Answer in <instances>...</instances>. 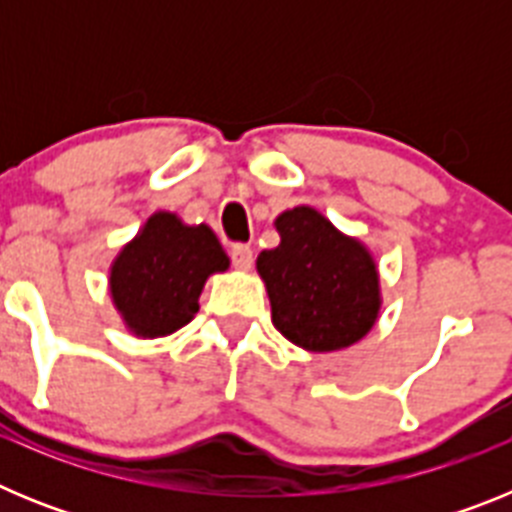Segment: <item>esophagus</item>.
Masks as SVG:
<instances>
[{
	"mask_svg": "<svg viewBox=\"0 0 512 512\" xmlns=\"http://www.w3.org/2000/svg\"><path fill=\"white\" fill-rule=\"evenodd\" d=\"M230 261H233L235 269H251L253 264V248L246 246V243H235L233 248H230Z\"/></svg>",
	"mask_w": 512,
	"mask_h": 512,
	"instance_id": "1",
	"label": "esophagus"
}]
</instances>
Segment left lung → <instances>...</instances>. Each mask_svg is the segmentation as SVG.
I'll use <instances>...</instances> for the list:
<instances>
[{
    "label": "left lung",
    "mask_w": 512,
    "mask_h": 512,
    "mask_svg": "<svg viewBox=\"0 0 512 512\" xmlns=\"http://www.w3.org/2000/svg\"><path fill=\"white\" fill-rule=\"evenodd\" d=\"M279 246L256 259L271 323L305 351H341L377 323L379 271L372 253L312 207L277 217Z\"/></svg>",
    "instance_id": "left-lung-1"
}]
</instances>
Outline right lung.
<instances>
[{
	"mask_svg": "<svg viewBox=\"0 0 512 512\" xmlns=\"http://www.w3.org/2000/svg\"><path fill=\"white\" fill-rule=\"evenodd\" d=\"M228 266L205 223L184 225L174 212H156L112 261L110 295L130 333L169 336L197 315L207 277Z\"/></svg>",
	"mask_w": 512,
	"mask_h": 512,
	"instance_id": "right-lung-1",
	"label": "right lung"
}]
</instances>
